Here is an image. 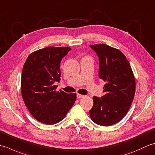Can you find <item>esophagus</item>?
I'll return each instance as SVG.
<instances>
[{
    "mask_svg": "<svg viewBox=\"0 0 155 155\" xmlns=\"http://www.w3.org/2000/svg\"><path fill=\"white\" fill-rule=\"evenodd\" d=\"M77 98H78V99H79V98H84V95H83V94H77Z\"/></svg>",
    "mask_w": 155,
    "mask_h": 155,
    "instance_id": "esophagus-1",
    "label": "esophagus"
}]
</instances>
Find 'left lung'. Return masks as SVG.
Returning a JSON list of instances; mask_svg holds the SVG:
<instances>
[{"label": "left lung", "mask_w": 155, "mask_h": 155, "mask_svg": "<svg viewBox=\"0 0 155 155\" xmlns=\"http://www.w3.org/2000/svg\"><path fill=\"white\" fill-rule=\"evenodd\" d=\"M90 47L99 58V78L106 83V94L101 98H93L90 117L98 125L110 126L123 119L129 110L135 94V78L129 62L118 49L105 44Z\"/></svg>", "instance_id": "left-lung-1"}]
</instances>
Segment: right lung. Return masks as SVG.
Returning <instances> with one entry per match:
<instances>
[{"label": "right lung", "instance_id": "obj_1", "mask_svg": "<svg viewBox=\"0 0 155 155\" xmlns=\"http://www.w3.org/2000/svg\"><path fill=\"white\" fill-rule=\"evenodd\" d=\"M71 48L48 47L28 56L23 66L21 90L22 99L35 118L54 124L64 119L77 99L76 93L57 91L61 81L60 64Z\"/></svg>", "mask_w": 155, "mask_h": 155}]
</instances>
